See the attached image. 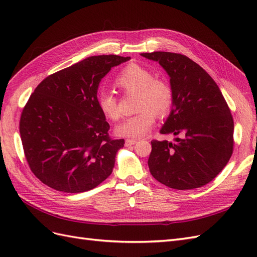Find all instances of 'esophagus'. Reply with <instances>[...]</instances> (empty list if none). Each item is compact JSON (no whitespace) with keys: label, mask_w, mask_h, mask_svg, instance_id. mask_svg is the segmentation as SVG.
Wrapping results in <instances>:
<instances>
[{"label":"esophagus","mask_w":257,"mask_h":257,"mask_svg":"<svg viewBox=\"0 0 257 257\" xmlns=\"http://www.w3.org/2000/svg\"><path fill=\"white\" fill-rule=\"evenodd\" d=\"M137 143L136 139H126L125 141V145L126 146H132V145H135Z\"/></svg>","instance_id":"esophagus-1"}]
</instances>
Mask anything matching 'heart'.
I'll use <instances>...</instances> for the list:
<instances>
[{"instance_id": "heart-1", "label": "heart", "mask_w": 257, "mask_h": 257, "mask_svg": "<svg viewBox=\"0 0 257 257\" xmlns=\"http://www.w3.org/2000/svg\"><path fill=\"white\" fill-rule=\"evenodd\" d=\"M126 94L136 93V109L133 116L115 127L116 135L127 138H141L149 133L159 115H166L174 105V91L170 84L161 78H154L149 69L131 63L122 68L114 79ZM98 107L106 118L118 120L121 116L118 99L110 92L104 91L97 98Z\"/></svg>"}]
</instances>
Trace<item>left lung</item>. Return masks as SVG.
<instances>
[{"instance_id": "obj_1", "label": "left lung", "mask_w": 257, "mask_h": 257, "mask_svg": "<svg viewBox=\"0 0 257 257\" xmlns=\"http://www.w3.org/2000/svg\"><path fill=\"white\" fill-rule=\"evenodd\" d=\"M170 77L174 105L160 133L179 136L175 143L152 141L148 165L159 182L175 190L200 188L226 166L234 149V120L215 81L180 53L154 51Z\"/></svg>"}]
</instances>
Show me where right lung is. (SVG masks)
<instances>
[{
    "label": "right lung",
    "instance_id": "obj_1",
    "mask_svg": "<svg viewBox=\"0 0 257 257\" xmlns=\"http://www.w3.org/2000/svg\"><path fill=\"white\" fill-rule=\"evenodd\" d=\"M130 57L94 56L45 78L20 118L28 164L36 178L60 192L81 193L110 176L124 139L109 137L97 103L100 80Z\"/></svg>",
    "mask_w": 257,
    "mask_h": 257
}]
</instances>
